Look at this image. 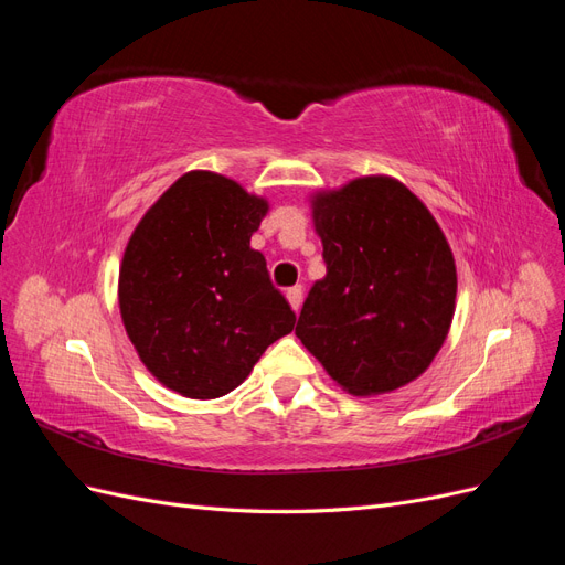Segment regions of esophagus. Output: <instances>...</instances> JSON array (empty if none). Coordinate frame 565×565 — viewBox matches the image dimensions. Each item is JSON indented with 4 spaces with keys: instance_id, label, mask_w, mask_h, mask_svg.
I'll use <instances>...</instances> for the list:
<instances>
[{
    "instance_id": "obj_1",
    "label": "esophagus",
    "mask_w": 565,
    "mask_h": 565,
    "mask_svg": "<svg viewBox=\"0 0 565 565\" xmlns=\"http://www.w3.org/2000/svg\"><path fill=\"white\" fill-rule=\"evenodd\" d=\"M285 297H287V301H289V306H292L295 311H299L301 309V299H303V289L299 287V285H295V287H289L287 292H285Z\"/></svg>"
}]
</instances>
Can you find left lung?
I'll return each mask as SVG.
<instances>
[{
	"label": "left lung",
	"mask_w": 565,
	"mask_h": 565,
	"mask_svg": "<svg viewBox=\"0 0 565 565\" xmlns=\"http://www.w3.org/2000/svg\"><path fill=\"white\" fill-rule=\"evenodd\" d=\"M328 266L295 334L353 396L391 393L431 365L457 297L452 249L426 204L374 174L311 195Z\"/></svg>",
	"instance_id": "left-lung-1"
}]
</instances>
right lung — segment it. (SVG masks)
<instances>
[{
    "instance_id": "1",
    "label": "right lung",
    "mask_w": 565,
    "mask_h": 565,
    "mask_svg": "<svg viewBox=\"0 0 565 565\" xmlns=\"http://www.w3.org/2000/svg\"><path fill=\"white\" fill-rule=\"evenodd\" d=\"M268 200L214 172L177 179L134 228L117 299L127 337L162 386L210 401L241 386L262 353L295 330L252 233Z\"/></svg>"
}]
</instances>
